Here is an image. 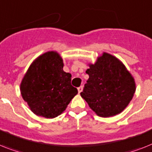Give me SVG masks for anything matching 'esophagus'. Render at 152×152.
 Listing matches in <instances>:
<instances>
[{"label":"esophagus","mask_w":152,"mask_h":152,"mask_svg":"<svg viewBox=\"0 0 152 152\" xmlns=\"http://www.w3.org/2000/svg\"><path fill=\"white\" fill-rule=\"evenodd\" d=\"M82 91H83V87H82V86H80V87H78V92H79V94L81 93V92H82Z\"/></svg>","instance_id":"obj_1"}]
</instances>
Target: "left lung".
I'll list each match as a JSON object with an SVG mask.
<instances>
[{
	"instance_id": "1",
	"label": "left lung",
	"mask_w": 152,
	"mask_h": 152,
	"mask_svg": "<svg viewBox=\"0 0 152 152\" xmlns=\"http://www.w3.org/2000/svg\"><path fill=\"white\" fill-rule=\"evenodd\" d=\"M89 79L81 97L98 116H114L123 112L136 91L131 73L116 57L103 52L94 64H88Z\"/></svg>"
}]
</instances>
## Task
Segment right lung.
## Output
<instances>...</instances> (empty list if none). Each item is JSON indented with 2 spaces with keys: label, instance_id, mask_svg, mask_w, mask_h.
Returning <instances> with one entry per match:
<instances>
[{
  "label": "right lung",
  "instance_id": "1",
  "mask_svg": "<svg viewBox=\"0 0 152 152\" xmlns=\"http://www.w3.org/2000/svg\"><path fill=\"white\" fill-rule=\"evenodd\" d=\"M63 59L50 50L38 56L29 65L20 83L23 100L38 116L53 119L66 109L78 94L71 85L72 75L63 70Z\"/></svg>",
  "mask_w": 152,
  "mask_h": 152
}]
</instances>
